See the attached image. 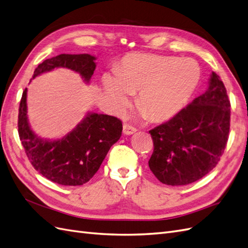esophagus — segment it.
Wrapping results in <instances>:
<instances>
[{
	"label": "esophagus",
	"mask_w": 248,
	"mask_h": 248,
	"mask_svg": "<svg viewBox=\"0 0 248 248\" xmlns=\"http://www.w3.org/2000/svg\"><path fill=\"white\" fill-rule=\"evenodd\" d=\"M136 131H137V128H134L133 126L127 123L123 124V133L126 134V136H130V134H133Z\"/></svg>",
	"instance_id": "34e87169"
}]
</instances>
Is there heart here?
I'll use <instances>...</instances> for the list:
<instances>
[{
  "mask_svg": "<svg viewBox=\"0 0 248 248\" xmlns=\"http://www.w3.org/2000/svg\"><path fill=\"white\" fill-rule=\"evenodd\" d=\"M199 80L200 69L191 60L132 54L123 59L117 74L103 77V86L117 108H125L131 92L140 89L138 107L150 119L160 121L185 106Z\"/></svg>",
  "mask_w": 248,
  "mask_h": 248,
  "instance_id": "b5f03b06",
  "label": "heart"
}]
</instances>
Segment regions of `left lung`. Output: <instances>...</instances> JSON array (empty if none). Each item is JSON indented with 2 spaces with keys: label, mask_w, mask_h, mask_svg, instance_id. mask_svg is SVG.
<instances>
[{
  "label": "left lung",
  "mask_w": 248,
  "mask_h": 248,
  "mask_svg": "<svg viewBox=\"0 0 248 248\" xmlns=\"http://www.w3.org/2000/svg\"><path fill=\"white\" fill-rule=\"evenodd\" d=\"M231 103L212 72L206 91L168 122L150 130L154 150L149 168L163 184L187 185L212 170L227 146Z\"/></svg>",
  "instance_id": "8db88e82"
}]
</instances>
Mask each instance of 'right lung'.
Returning <instances> with one entry per match:
<instances>
[{"instance_id": "add662e5", "label": "right lung", "mask_w": 248, "mask_h": 248, "mask_svg": "<svg viewBox=\"0 0 248 248\" xmlns=\"http://www.w3.org/2000/svg\"><path fill=\"white\" fill-rule=\"evenodd\" d=\"M95 60V57L88 54L59 55L39 64L32 78L58 67H65L78 72L88 82L96 68ZM17 126L22 147L34 169L50 181L65 186L87 183L99 170L123 129L120 119L91 112L61 140H44L30 128L27 88L20 99Z\"/></svg>"}]
</instances>
